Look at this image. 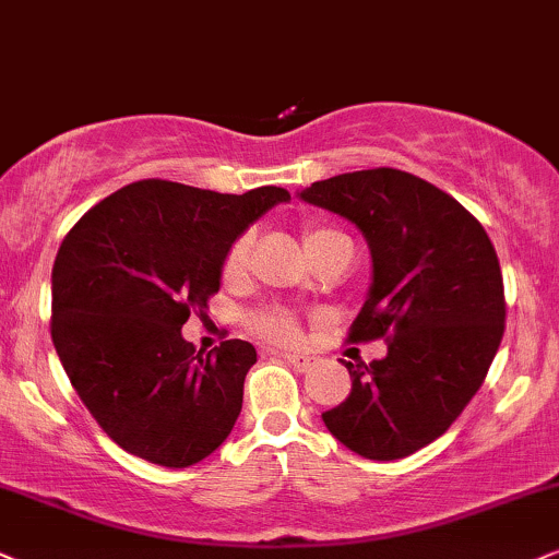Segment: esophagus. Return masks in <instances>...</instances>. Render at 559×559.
<instances>
[{
  "label": "esophagus",
  "mask_w": 559,
  "mask_h": 559,
  "mask_svg": "<svg viewBox=\"0 0 559 559\" xmlns=\"http://www.w3.org/2000/svg\"><path fill=\"white\" fill-rule=\"evenodd\" d=\"M281 358L292 364L296 371H309L317 361V358L309 356V353H281Z\"/></svg>",
  "instance_id": "obj_1"
}]
</instances>
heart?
Segmentation results:
<instances>
[{
  "instance_id": "obj_1",
  "label": "heart",
  "mask_w": 559,
  "mask_h": 559,
  "mask_svg": "<svg viewBox=\"0 0 559 559\" xmlns=\"http://www.w3.org/2000/svg\"><path fill=\"white\" fill-rule=\"evenodd\" d=\"M343 245H350L348 235L341 229L330 227V224H307V227H304V247H307L309 258L312 260ZM250 247H252L250 235H239L235 242L229 245L227 255H224V263H222V278L227 281V284H235V281H239L245 275L247 258H250ZM252 330L275 343L299 341V332H301L299 320H296L292 312H286V309H265V312H258L252 317Z\"/></svg>"
}]
</instances>
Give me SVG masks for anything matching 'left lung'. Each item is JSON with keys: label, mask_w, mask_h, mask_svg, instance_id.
<instances>
[{"label": "left lung", "mask_w": 559, "mask_h": 559, "mask_svg": "<svg viewBox=\"0 0 559 559\" xmlns=\"http://www.w3.org/2000/svg\"><path fill=\"white\" fill-rule=\"evenodd\" d=\"M299 198L361 229L373 278L350 341H386L381 361H343L350 394L324 426L366 459L415 454L462 415L503 341L496 247L456 198L402 169L335 175Z\"/></svg>", "instance_id": "left-lung-1"}]
</instances>
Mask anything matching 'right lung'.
<instances>
[{"label":"right lung","mask_w":559,"mask_h":559,"mask_svg":"<svg viewBox=\"0 0 559 559\" xmlns=\"http://www.w3.org/2000/svg\"><path fill=\"white\" fill-rule=\"evenodd\" d=\"M288 190L242 195L169 180L131 182L63 237L51 273V337L84 407L129 454L182 469L222 447L258 353L182 337L222 284L229 245Z\"/></svg>","instance_id":"add662e5"}]
</instances>
